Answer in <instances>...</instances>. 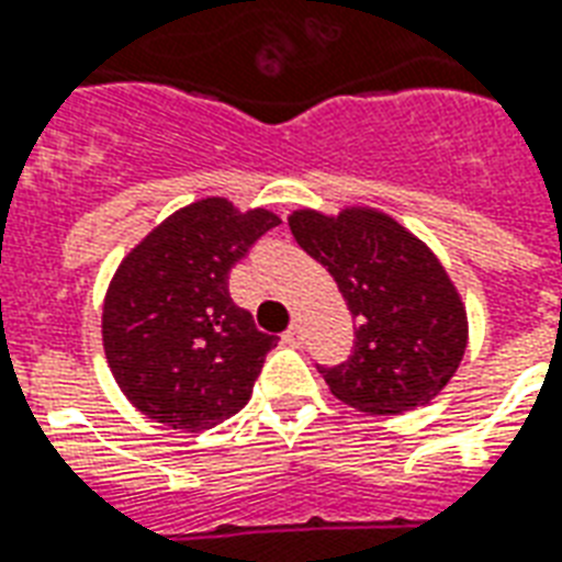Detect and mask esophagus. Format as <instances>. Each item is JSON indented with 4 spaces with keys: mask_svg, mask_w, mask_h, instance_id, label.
Segmentation results:
<instances>
[{
    "mask_svg": "<svg viewBox=\"0 0 562 562\" xmlns=\"http://www.w3.org/2000/svg\"><path fill=\"white\" fill-rule=\"evenodd\" d=\"M302 340H305V331H302V326H299V323H293V326H290L284 331V344L299 346V344H302Z\"/></svg>",
    "mask_w": 562,
    "mask_h": 562,
    "instance_id": "34e87169",
    "label": "esophagus"
}]
</instances>
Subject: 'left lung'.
Segmentation results:
<instances>
[{
  "label": "left lung",
  "instance_id": "1",
  "mask_svg": "<svg viewBox=\"0 0 562 562\" xmlns=\"http://www.w3.org/2000/svg\"><path fill=\"white\" fill-rule=\"evenodd\" d=\"M296 243L323 263L356 319L346 361L316 364L337 400L358 412L400 415L424 406L457 373L468 319L457 286L429 248L376 210L290 216Z\"/></svg>",
  "mask_w": 562,
  "mask_h": 562
}]
</instances>
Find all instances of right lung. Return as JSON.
<instances>
[{
  "mask_svg": "<svg viewBox=\"0 0 562 562\" xmlns=\"http://www.w3.org/2000/svg\"><path fill=\"white\" fill-rule=\"evenodd\" d=\"M281 225L206 198L168 216L117 266L103 305V349L126 400L156 424L201 432L251 400L278 344L231 299L227 278Z\"/></svg>",
  "mask_w": 562,
  "mask_h": 562,
  "instance_id": "obj_1",
  "label": "right lung"
}]
</instances>
